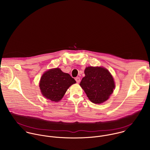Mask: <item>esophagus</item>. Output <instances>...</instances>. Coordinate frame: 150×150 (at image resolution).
I'll list each match as a JSON object with an SVG mask.
<instances>
[{
    "label": "esophagus",
    "instance_id": "obj_1",
    "mask_svg": "<svg viewBox=\"0 0 150 150\" xmlns=\"http://www.w3.org/2000/svg\"><path fill=\"white\" fill-rule=\"evenodd\" d=\"M75 80L76 81V82H77V83H79L80 82V78L79 77H76V78L75 79Z\"/></svg>",
    "mask_w": 150,
    "mask_h": 150
}]
</instances>
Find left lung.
Listing matches in <instances>:
<instances>
[{"label":"left lung","mask_w":150,"mask_h":150,"mask_svg":"<svg viewBox=\"0 0 150 150\" xmlns=\"http://www.w3.org/2000/svg\"><path fill=\"white\" fill-rule=\"evenodd\" d=\"M86 76L80 85L93 103L99 104L108 99L115 88L114 79L110 72L102 67H88Z\"/></svg>","instance_id":"8db88e82"}]
</instances>
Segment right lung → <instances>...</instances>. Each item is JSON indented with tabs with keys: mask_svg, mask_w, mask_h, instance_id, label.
I'll return each mask as SVG.
<instances>
[{
	"mask_svg": "<svg viewBox=\"0 0 150 150\" xmlns=\"http://www.w3.org/2000/svg\"><path fill=\"white\" fill-rule=\"evenodd\" d=\"M76 83L70 74L56 68L43 74L39 86L44 96L52 101L58 102L63 98L69 87Z\"/></svg>",
	"mask_w": 150,
	"mask_h": 150,
	"instance_id": "1",
	"label": "right lung"
}]
</instances>
